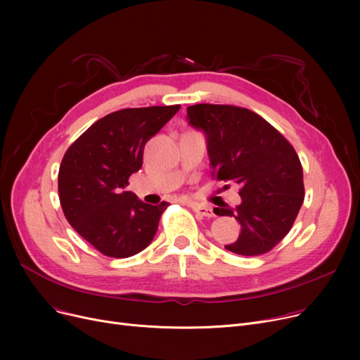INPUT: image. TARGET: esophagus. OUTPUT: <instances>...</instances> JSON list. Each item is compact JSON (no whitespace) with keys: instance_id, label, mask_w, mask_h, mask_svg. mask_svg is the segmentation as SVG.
I'll return each mask as SVG.
<instances>
[{"instance_id":"1","label":"esophagus","mask_w":360,"mask_h":360,"mask_svg":"<svg viewBox=\"0 0 360 360\" xmlns=\"http://www.w3.org/2000/svg\"><path fill=\"white\" fill-rule=\"evenodd\" d=\"M191 209L198 213L202 217H213L214 212L210 205H205V204H190Z\"/></svg>"}]
</instances>
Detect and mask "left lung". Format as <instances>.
<instances>
[{"label": "left lung", "instance_id": "left-lung-1", "mask_svg": "<svg viewBox=\"0 0 360 360\" xmlns=\"http://www.w3.org/2000/svg\"><path fill=\"white\" fill-rule=\"evenodd\" d=\"M186 121L207 141L217 179L240 185V202L217 207L219 216L240 223L238 239L224 248L245 257L261 255L285 238L304 202V172L292 144L255 112L198 103L186 108Z\"/></svg>", "mask_w": 360, "mask_h": 360}]
</instances>
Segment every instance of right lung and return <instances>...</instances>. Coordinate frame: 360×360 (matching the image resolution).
<instances>
[{
  "instance_id": "obj_1",
  "label": "right lung",
  "mask_w": 360,
  "mask_h": 360,
  "mask_svg": "<svg viewBox=\"0 0 360 360\" xmlns=\"http://www.w3.org/2000/svg\"><path fill=\"white\" fill-rule=\"evenodd\" d=\"M181 105L129 108L112 112L75 140L60 166L58 193L74 231L102 254L127 258L153 240L163 201L151 205L125 191L143 166L146 143Z\"/></svg>"
}]
</instances>
